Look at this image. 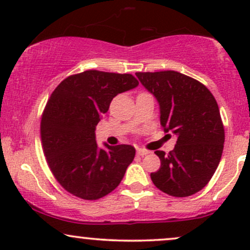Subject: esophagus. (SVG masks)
Returning <instances> with one entry per match:
<instances>
[{
	"instance_id": "obj_1",
	"label": "esophagus",
	"mask_w": 250,
	"mask_h": 250,
	"mask_svg": "<svg viewBox=\"0 0 250 250\" xmlns=\"http://www.w3.org/2000/svg\"><path fill=\"white\" fill-rule=\"evenodd\" d=\"M147 154H149V151L146 150V149H137V155H139V156H145V155Z\"/></svg>"
}]
</instances>
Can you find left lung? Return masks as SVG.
Masks as SVG:
<instances>
[{"label": "left lung", "instance_id": "1", "mask_svg": "<svg viewBox=\"0 0 250 250\" xmlns=\"http://www.w3.org/2000/svg\"><path fill=\"white\" fill-rule=\"evenodd\" d=\"M136 76L159 101L162 127L177 135L168 155L155 151L161 167L151 181L170 196H190L207 186L222 156L225 127L216 100L205 84L179 71Z\"/></svg>", "mask_w": 250, "mask_h": 250}]
</instances>
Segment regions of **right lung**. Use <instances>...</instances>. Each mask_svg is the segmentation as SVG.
<instances>
[{
  "label": "right lung",
  "instance_id": "add662e5",
  "mask_svg": "<svg viewBox=\"0 0 250 250\" xmlns=\"http://www.w3.org/2000/svg\"><path fill=\"white\" fill-rule=\"evenodd\" d=\"M131 74L85 70L51 93L41 117L45 160L57 182L82 200H99L120 185L135 157L129 145L100 149L95 127L117 94L137 87Z\"/></svg>",
  "mask_w": 250,
  "mask_h": 250
}]
</instances>
